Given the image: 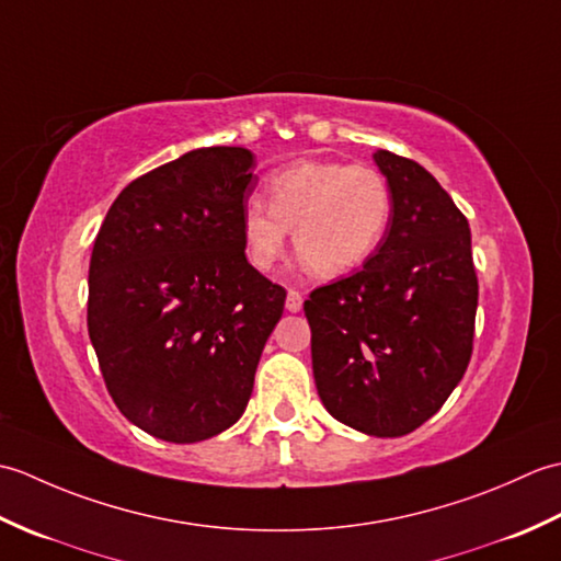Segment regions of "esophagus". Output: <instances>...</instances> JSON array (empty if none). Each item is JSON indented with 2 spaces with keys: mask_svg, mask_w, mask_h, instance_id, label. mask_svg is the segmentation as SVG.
Listing matches in <instances>:
<instances>
[{
  "mask_svg": "<svg viewBox=\"0 0 561 561\" xmlns=\"http://www.w3.org/2000/svg\"><path fill=\"white\" fill-rule=\"evenodd\" d=\"M301 306H304V296H301L299 291L289 289V291H287V311H289V313H299Z\"/></svg>",
  "mask_w": 561,
  "mask_h": 561,
  "instance_id": "34e87169",
  "label": "esophagus"
}]
</instances>
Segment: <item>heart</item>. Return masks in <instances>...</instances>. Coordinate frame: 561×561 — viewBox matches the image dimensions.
<instances>
[{
    "label": "heart",
    "instance_id": "b5f03b06",
    "mask_svg": "<svg viewBox=\"0 0 561 561\" xmlns=\"http://www.w3.org/2000/svg\"><path fill=\"white\" fill-rule=\"evenodd\" d=\"M270 207L248 199L241 209L245 257L270 270L294 229V248L318 277H342L383 243L392 217L390 185L371 165L301 159L267 178Z\"/></svg>",
    "mask_w": 561,
    "mask_h": 561
}]
</instances>
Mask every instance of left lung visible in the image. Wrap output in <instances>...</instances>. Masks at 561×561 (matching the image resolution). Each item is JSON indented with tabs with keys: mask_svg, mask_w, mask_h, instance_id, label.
I'll use <instances>...</instances> for the list:
<instances>
[{
	"mask_svg": "<svg viewBox=\"0 0 561 561\" xmlns=\"http://www.w3.org/2000/svg\"><path fill=\"white\" fill-rule=\"evenodd\" d=\"M392 217L359 272L304 304L320 402L356 432H414L460 383L472 354L478 274L470 226L420 163L378 149Z\"/></svg>",
	"mask_w": 561,
	"mask_h": 561,
	"instance_id": "left-lung-1",
	"label": "left lung"
}]
</instances>
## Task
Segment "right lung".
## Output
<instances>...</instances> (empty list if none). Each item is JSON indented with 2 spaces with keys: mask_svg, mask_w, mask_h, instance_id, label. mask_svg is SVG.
Segmentation results:
<instances>
[{
  "mask_svg": "<svg viewBox=\"0 0 561 561\" xmlns=\"http://www.w3.org/2000/svg\"><path fill=\"white\" fill-rule=\"evenodd\" d=\"M255 157L202 147L129 183L89 265V337L129 422L171 444L233 426L287 291L250 265Z\"/></svg>",
  "mask_w": 561,
  "mask_h": 561,
  "instance_id": "1",
  "label": "right lung"
}]
</instances>
